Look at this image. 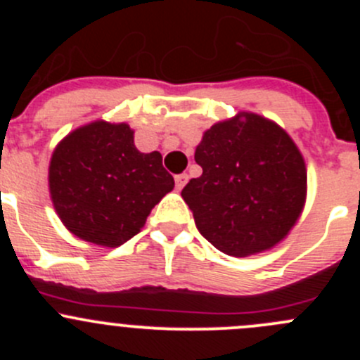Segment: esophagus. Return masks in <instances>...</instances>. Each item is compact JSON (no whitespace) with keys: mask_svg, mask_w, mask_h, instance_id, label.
I'll return each instance as SVG.
<instances>
[{"mask_svg":"<svg viewBox=\"0 0 360 360\" xmlns=\"http://www.w3.org/2000/svg\"><path fill=\"white\" fill-rule=\"evenodd\" d=\"M174 181H176L177 190H183L184 184L188 183V174H177V176L174 177Z\"/></svg>","mask_w":360,"mask_h":360,"instance_id":"obj_1","label":"esophagus"}]
</instances>
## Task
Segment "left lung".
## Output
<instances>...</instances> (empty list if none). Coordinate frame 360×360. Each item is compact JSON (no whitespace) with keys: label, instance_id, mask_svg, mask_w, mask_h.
<instances>
[{"label":"left lung","instance_id":"8db88e82","mask_svg":"<svg viewBox=\"0 0 360 360\" xmlns=\"http://www.w3.org/2000/svg\"><path fill=\"white\" fill-rule=\"evenodd\" d=\"M202 176L181 197L198 231L221 252L249 256L274 248L300 217L307 169L291 137L274 122L244 112L216 123L195 151Z\"/></svg>","mask_w":360,"mask_h":360}]
</instances>
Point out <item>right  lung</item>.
I'll use <instances>...</instances> for the list:
<instances>
[{
  "instance_id": "right-lung-1",
  "label": "right lung",
  "mask_w": 360,
  "mask_h": 360,
  "mask_svg": "<svg viewBox=\"0 0 360 360\" xmlns=\"http://www.w3.org/2000/svg\"><path fill=\"white\" fill-rule=\"evenodd\" d=\"M50 193L64 226L82 240L118 248L137 235L174 188L162 155L141 153L127 123L96 122L69 134L50 162Z\"/></svg>"
}]
</instances>
